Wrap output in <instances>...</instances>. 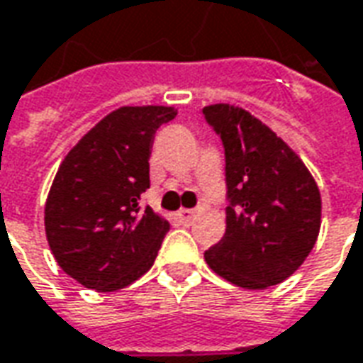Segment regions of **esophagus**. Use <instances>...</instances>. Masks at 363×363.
<instances>
[{
    "label": "esophagus",
    "mask_w": 363,
    "mask_h": 363,
    "mask_svg": "<svg viewBox=\"0 0 363 363\" xmlns=\"http://www.w3.org/2000/svg\"><path fill=\"white\" fill-rule=\"evenodd\" d=\"M194 216H196V212H194V210H186V208H182V210L177 212V218L181 220L182 225L192 224V222H194Z\"/></svg>",
    "instance_id": "1"
}]
</instances>
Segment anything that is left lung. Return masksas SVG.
Listing matches in <instances>:
<instances>
[{"mask_svg":"<svg viewBox=\"0 0 363 363\" xmlns=\"http://www.w3.org/2000/svg\"><path fill=\"white\" fill-rule=\"evenodd\" d=\"M202 113L225 149V234L204 253L235 287L261 291L291 277L313 252L320 190L303 159L247 110L212 104Z\"/></svg>","mask_w":363,"mask_h":363,"instance_id":"left-lung-1","label":"left lung"}]
</instances>
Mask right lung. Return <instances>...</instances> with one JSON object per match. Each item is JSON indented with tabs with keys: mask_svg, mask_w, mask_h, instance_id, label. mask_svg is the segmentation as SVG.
<instances>
[{
	"mask_svg": "<svg viewBox=\"0 0 363 363\" xmlns=\"http://www.w3.org/2000/svg\"><path fill=\"white\" fill-rule=\"evenodd\" d=\"M173 106H121L84 133L58 167L45 204L47 242L60 269L111 293L151 269L169 222L139 206L149 189L155 131Z\"/></svg>",
	"mask_w": 363,
	"mask_h": 363,
	"instance_id": "obj_1",
	"label": "right lung"
}]
</instances>
